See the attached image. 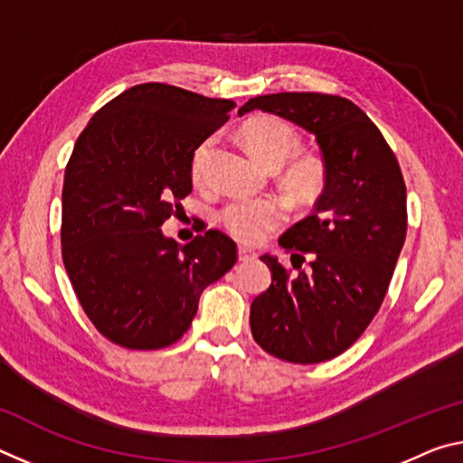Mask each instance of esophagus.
<instances>
[{
    "mask_svg": "<svg viewBox=\"0 0 463 463\" xmlns=\"http://www.w3.org/2000/svg\"><path fill=\"white\" fill-rule=\"evenodd\" d=\"M257 260V253L253 249L249 247H239V261L242 263H249V261H255Z\"/></svg>",
    "mask_w": 463,
    "mask_h": 463,
    "instance_id": "34e87169",
    "label": "esophagus"
}]
</instances>
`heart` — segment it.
Segmentation results:
<instances>
[{"label":"heart","mask_w":463,"mask_h":463,"mask_svg":"<svg viewBox=\"0 0 463 463\" xmlns=\"http://www.w3.org/2000/svg\"><path fill=\"white\" fill-rule=\"evenodd\" d=\"M242 140L249 153L261 165L269 169H279L292 159L300 148V137L286 120L276 116H257L242 124ZM214 146V137L203 138L195 146L192 156V175L198 179L210 159ZM323 165L317 159H296L284 171V182L288 190L296 195H308L318 190L323 182ZM221 221L234 239L242 242H260L265 234L271 232L284 221V206L281 202L268 200H241L232 202L221 213Z\"/></svg>","instance_id":"1"}]
</instances>
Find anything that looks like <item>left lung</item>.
<instances>
[{
  "label": "left lung",
  "instance_id": "8db88e82",
  "mask_svg": "<svg viewBox=\"0 0 463 463\" xmlns=\"http://www.w3.org/2000/svg\"><path fill=\"white\" fill-rule=\"evenodd\" d=\"M253 109L315 135L325 187L312 214L279 239L298 273L289 276L278 257H261L271 286L250 304V333L284 362H326L362 336L388 292L406 237L404 179L382 132L354 101L269 93L250 98L239 116Z\"/></svg>",
  "mask_w": 463,
  "mask_h": 463
}]
</instances>
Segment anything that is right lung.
<instances>
[{"label": "right lung", "instance_id": "obj_1", "mask_svg": "<svg viewBox=\"0 0 463 463\" xmlns=\"http://www.w3.org/2000/svg\"><path fill=\"white\" fill-rule=\"evenodd\" d=\"M232 108L140 83L98 109L77 138L62 184V263L85 315L120 347L182 339L203 288L237 261V245L221 231L184 247L161 231L192 192L195 146Z\"/></svg>", "mask_w": 463, "mask_h": 463}]
</instances>
